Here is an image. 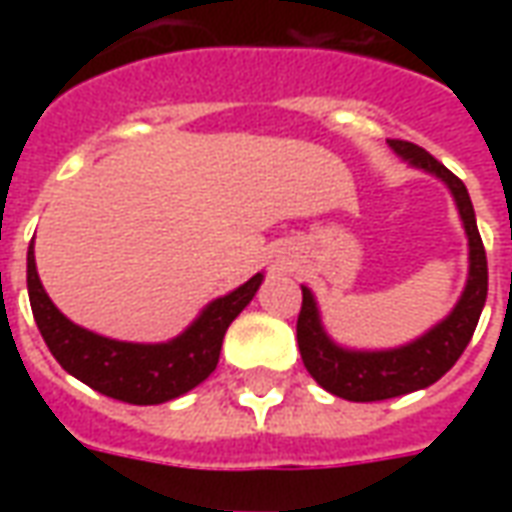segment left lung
Instances as JSON below:
<instances>
[{"instance_id":"left-lung-1","label":"left lung","mask_w":512,"mask_h":512,"mask_svg":"<svg viewBox=\"0 0 512 512\" xmlns=\"http://www.w3.org/2000/svg\"><path fill=\"white\" fill-rule=\"evenodd\" d=\"M389 147L400 158H406L408 164L444 180L447 189L452 191L458 213H461L463 230L469 238V279H466L461 299L444 321L436 323L414 343L389 348V351H351V348L334 343L323 329L321 312H318L312 290L301 288L296 337H299L304 367L326 392L343 397V400H354V403H373V400H386V397L408 395V392L436 384L466 351L485 307V296H488V263H485L483 238L474 222L472 200H469L463 180L455 178L441 161H436L425 147L414 145V142L389 139Z\"/></svg>"}]
</instances>
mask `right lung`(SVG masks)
<instances>
[{
	"label": "right lung",
	"instance_id": "add662e5",
	"mask_svg": "<svg viewBox=\"0 0 512 512\" xmlns=\"http://www.w3.org/2000/svg\"><path fill=\"white\" fill-rule=\"evenodd\" d=\"M260 282L263 274H255L233 293L211 301L200 318L169 343H123L68 321L40 285L32 246L27 252L29 304L54 359L95 392L134 406L175 400L211 376L219 365L227 326L255 299Z\"/></svg>",
	"mask_w": 512,
	"mask_h": 512
}]
</instances>
